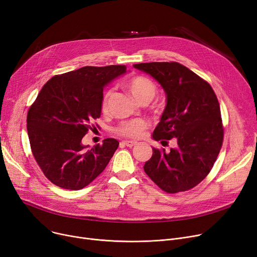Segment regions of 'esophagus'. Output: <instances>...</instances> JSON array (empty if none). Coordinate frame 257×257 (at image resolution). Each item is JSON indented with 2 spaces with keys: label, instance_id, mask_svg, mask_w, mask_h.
I'll return each mask as SVG.
<instances>
[{
  "label": "esophagus",
  "instance_id": "1",
  "mask_svg": "<svg viewBox=\"0 0 257 257\" xmlns=\"http://www.w3.org/2000/svg\"><path fill=\"white\" fill-rule=\"evenodd\" d=\"M121 144H123V145L126 146V147L131 148V147L137 145V142H134V141H124V142H121Z\"/></svg>",
  "mask_w": 257,
  "mask_h": 257
}]
</instances>
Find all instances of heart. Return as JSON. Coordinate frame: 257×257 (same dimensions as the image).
<instances>
[{
	"label": "heart",
	"instance_id": "b5f03b06",
	"mask_svg": "<svg viewBox=\"0 0 257 257\" xmlns=\"http://www.w3.org/2000/svg\"><path fill=\"white\" fill-rule=\"evenodd\" d=\"M126 87L132 93V96L141 103L151 101L157 91V86L154 81L144 75H136L131 77L126 82ZM111 96V90H107L103 94L101 107L105 110L108 101ZM149 127V123L144 118H133L124 120L114 128V133L118 137L125 139H140L143 137L145 130Z\"/></svg>",
	"mask_w": 257,
	"mask_h": 257
}]
</instances>
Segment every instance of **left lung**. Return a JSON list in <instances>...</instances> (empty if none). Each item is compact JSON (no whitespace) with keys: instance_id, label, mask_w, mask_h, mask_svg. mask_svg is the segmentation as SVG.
<instances>
[{"instance_id":"1","label":"left lung","mask_w":257,"mask_h":257,"mask_svg":"<svg viewBox=\"0 0 257 257\" xmlns=\"http://www.w3.org/2000/svg\"><path fill=\"white\" fill-rule=\"evenodd\" d=\"M134 67L164 87L167 106L153 132L157 142L175 139L177 148H153L144 170L169 194L190 191L211 171L221 151L224 127L220 104L210 84L178 62H148Z\"/></svg>"}]
</instances>
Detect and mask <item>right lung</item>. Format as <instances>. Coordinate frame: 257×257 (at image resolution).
<instances>
[{
    "instance_id": "right-lung-1",
    "label": "right lung",
    "mask_w": 257,
    "mask_h": 257,
    "mask_svg": "<svg viewBox=\"0 0 257 257\" xmlns=\"http://www.w3.org/2000/svg\"><path fill=\"white\" fill-rule=\"evenodd\" d=\"M126 65L84 66L52 77L27 114L34 159L45 176L65 190L87 186L104 171L118 147L114 139L86 149L85 134L101 115L103 87Z\"/></svg>"
}]
</instances>
